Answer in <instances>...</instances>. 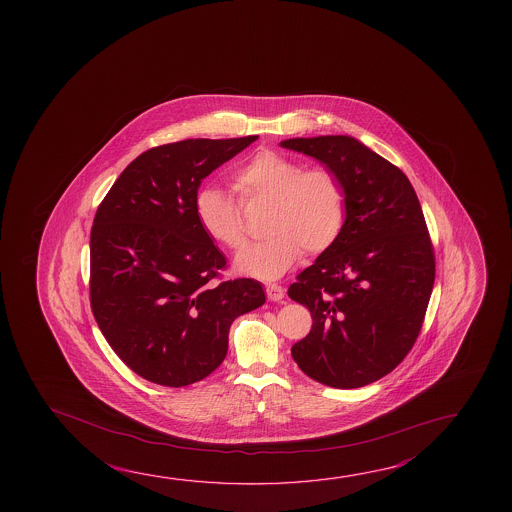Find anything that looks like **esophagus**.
<instances>
[{"label":"esophagus","mask_w":512,"mask_h":512,"mask_svg":"<svg viewBox=\"0 0 512 512\" xmlns=\"http://www.w3.org/2000/svg\"><path fill=\"white\" fill-rule=\"evenodd\" d=\"M266 294H268V300L271 302H280V300H284V289L277 284H271L266 287Z\"/></svg>","instance_id":"34e87169"}]
</instances>
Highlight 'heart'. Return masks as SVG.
Instances as JSON below:
<instances>
[{
    "label": "heart",
    "mask_w": 512,
    "mask_h": 512,
    "mask_svg": "<svg viewBox=\"0 0 512 512\" xmlns=\"http://www.w3.org/2000/svg\"><path fill=\"white\" fill-rule=\"evenodd\" d=\"M244 205L269 207L264 243L246 248L235 269L243 275L275 280L293 268L303 250L318 255L336 243L344 221L341 180L325 166L303 169L298 160L262 150L232 175ZM198 225L214 243L241 250L246 243L239 205L218 187H203L194 198Z\"/></svg>",
    "instance_id": "heart-1"
}]
</instances>
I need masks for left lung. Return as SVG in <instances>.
Segmentation results:
<instances>
[{"instance_id":"obj_1","label":"left lung","mask_w":512,"mask_h":512,"mask_svg":"<svg viewBox=\"0 0 512 512\" xmlns=\"http://www.w3.org/2000/svg\"><path fill=\"white\" fill-rule=\"evenodd\" d=\"M332 169L344 191L341 234L289 287L309 336L291 353L307 377L353 389L391 373L416 343L436 262L409 178L350 135L280 143Z\"/></svg>"}]
</instances>
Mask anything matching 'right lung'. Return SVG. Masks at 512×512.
<instances>
[{
  "label": "right lung",
  "instance_id": "1",
  "mask_svg": "<svg viewBox=\"0 0 512 512\" xmlns=\"http://www.w3.org/2000/svg\"><path fill=\"white\" fill-rule=\"evenodd\" d=\"M257 139H184L144 151L96 210L94 318L119 359L153 384L209 377L227 357L234 319L266 302L253 278L212 282L227 259L194 214L203 178Z\"/></svg>",
  "mask_w": 512,
  "mask_h": 512
}]
</instances>
